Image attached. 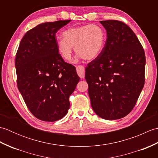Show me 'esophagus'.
Instances as JSON below:
<instances>
[{
	"mask_svg": "<svg viewBox=\"0 0 158 158\" xmlns=\"http://www.w3.org/2000/svg\"><path fill=\"white\" fill-rule=\"evenodd\" d=\"M76 69H77V74H78V75L79 76V77L81 79H83L85 77V68L84 66H76Z\"/></svg>",
	"mask_w": 158,
	"mask_h": 158,
	"instance_id": "obj_1",
	"label": "esophagus"
}]
</instances>
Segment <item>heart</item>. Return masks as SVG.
I'll return each mask as SVG.
<instances>
[{
  "instance_id": "heart-1",
  "label": "heart",
  "mask_w": 158,
  "mask_h": 158,
  "mask_svg": "<svg viewBox=\"0 0 158 158\" xmlns=\"http://www.w3.org/2000/svg\"><path fill=\"white\" fill-rule=\"evenodd\" d=\"M57 40L58 52L66 61L72 58L73 47L78 58L91 60L102 52L106 42V32L98 24H87L69 28Z\"/></svg>"
}]
</instances>
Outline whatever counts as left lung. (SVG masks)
Masks as SVG:
<instances>
[{
  "instance_id": "8db88e82",
  "label": "left lung",
  "mask_w": 158,
  "mask_h": 158,
  "mask_svg": "<svg viewBox=\"0 0 158 158\" xmlns=\"http://www.w3.org/2000/svg\"><path fill=\"white\" fill-rule=\"evenodd\" d=\"M107 39L100 55L85 68L91 105L102 119L126 116L145 84V54L128 26L117 20L100 21Z\"/></svg>"
}]
</instances>
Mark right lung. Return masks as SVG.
I'll return each instance as SVG.
<instances>
[{
    "label": "right lung",
    "mask_w": 158,
    "mask_h": 158,
    "mask_svg": "<svg viewBox=\"0 0 158 158\" xmlns=\"http://www.w3.org/2000/svg\"><path fill=\"white\" fill-rule=\"evenodd\" d=\"M70 22H45L30 30L16 53L19 91L32 115L45 122L66 115L69 96L80 79L75 67L64 61L57 48L56 32Z\"/></svg>",
    "instance_id": "right-lung-1"
}]
</instances>
